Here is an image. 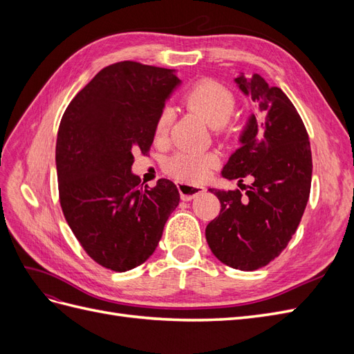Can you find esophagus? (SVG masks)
I'll return each instance as SVG.
<instances>
[{"mask_svg": "<svg viewBox=\"0 0 354 354\" xmlns=\"http://www.w3.org/2000/svg\"><path fill=\"white\" fill-rule=\"evenodd\" d=\"M177 187H178V192H180V196L183 201L195 199L198 195H201V194H203V192H205V187H203V186L189 185V183H183V181L178 183Z\"/></svg>", "mask_w": 354, "mask_h": 354, "instance_id": "34e87169", "label": "esophagus"}]
</instances>
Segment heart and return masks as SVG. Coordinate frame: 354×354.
<instances>
[{"mask_svg":"<svg viewBox=\"0 0 354 354\" xmlns=\"http://www.w3.org/2000/svg\"><path fill=\"white\" fill-rule=\"evenodd\" d=\"M185 103L189 109L201 115L211 128L223 127L229 121L234 109L233 94L218 82L209 80L195 84L185 94ZM171 121H173V111L169 108L162 109L155 127L156 137L167 136ZM216 164V155L183 151L168 160L167 169L169 174L183 181H202L207 178L209 168Z\"/></svg>","mask_w":354,"mask_h":354,"instance_id":"obj_1","label":"heart"}]
</instances>
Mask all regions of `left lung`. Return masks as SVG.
I'll return each mask as SVG.
<instances>
[{"label": "left lung", "instance_id": "1", "mask_svg": "<svg viewBox=\"0 0 354 354\" xmlns=\"http://www.w3.org/2000/svg\"><path fill=\"white\" fill-rule=\"evenodd\" d=\"M234 82L254 102V113L221 176H252L254 181L245 195L209 189L221 211L205 236L221 263L251 272L274 260L291 241L307 205L313 165L306 127L286 94L259 73H239Z\"/></svg>", "mask_w": 354, "mask_h": 354}]
</instances>
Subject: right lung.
<instances>
[{"label":"right lung","instance_id":"right-lung-1","mask_svg":"<svg viewBox=\"0 0 354 354\" xmlns=\"http://www.w3.org/2000/svg\"><path fill=\"white\" fill-rule=\"evenodd\" d=\"M176 69L120 62L75 95L60 121L56 168L60 205L81 246L100 266L127 272L145 263L178 202L173 181L143 187L131 167L149 151Z\"/></svg>","mask_w":354,"mask_h":354}]
</instances>
